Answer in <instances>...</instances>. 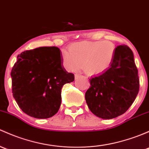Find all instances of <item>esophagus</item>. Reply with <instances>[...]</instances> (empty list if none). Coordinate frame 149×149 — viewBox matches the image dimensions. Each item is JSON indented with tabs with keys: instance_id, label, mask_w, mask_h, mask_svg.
I'll list each match as a JSON object with an SVG mask.
<instances>
[{
	"instance_id": "34e87169",
	"label": "esophagus",
	"mask_w": 149,
	"mask_h": 149,
	"mask_svg": "<svg viewBox=\"0 0 149 149\" xmlns=\"http://www.w3.org/2000/svg\"><path fill=\"white\" fill-rule=\"evenodd\" d=\"M81 74H75V79H78V78L81 77Z\"/></svg>"
}]
</instances>
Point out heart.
<instances>
[{
  "instance_id": "obj_1",
  "label": "heart",
  "mask_w": 149,
  "mask_h": 149,
  "mask_svg": "<svg viewBox=\"0 0 149 149\" xmlns=\"http://www.w3.org/2000/svg\"><path fill=\"white\" fill-rule=\"evenodd\" d=\"M62 51L63 64L70 71L84 67L89 75H100L110 68L116 54V46L110 40H83L71 44Z\"/></svg>"
}]
</instances>
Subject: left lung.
I'll return each mask as SVG.
<instances>
[{
    "mask_svg": "<svg viewBox=\"0 0 149 149\" xmlns=\"http://www.w3.org/2000/svg\"><path fill=\"white\" fill-rule=\"evenodd\" d=\"M85 98L90 111L103 119L124 113L136 98L139 90L138 70L132 51L125 45L116 48L110 68L90 79Z\"/></svg>",
    "mask_w": 149,
    "mask_h": 149,
    "instance_id": "8db88e82",
    "label": "left lung"
}]
</instances>
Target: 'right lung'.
Returning a JSON list of instances; mask_svg holds the SVG:
<instances>
[{"instance_id": "add662e5", "label": "right lung", "mask_w": 149, "mask_h": 149, "mask_svg": "<svg viewBox=\"0 0 149 149\" xmlns=\"http://www.w3.org/2000/svg\"><path fill=\"white\" fill-rule=\"evenodd\" d=\"M12 93L20 109L36 118L54 116L61 103V88L74 81L63 65L58 47H40L22 52L11 70Z\"/></svg>"}]
</instances>
